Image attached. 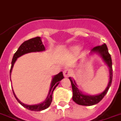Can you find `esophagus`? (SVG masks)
Returning a JSON list of instances; mask_svg holds the SVG:
<instances>
[{
	"mask_svg": "<svg viewBox=\"0 0 121 121\" xmlns=\"http://www.w3.org/2000/svg\"><path fill=\"white\" fill-rule=\"evenodd\" d=\"M73 73L72 69L70 68H66L64 71V75L65 78H68L69 76H71V74Z\"/></svg>",
	"mask_w": 121,
	"mask_h": 121,
	"instance_id": "obj_1",
	"label": "esophagus"
}]
</instances>
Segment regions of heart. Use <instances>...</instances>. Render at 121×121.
I'll return each instance as SVG.
<instances>
[{
	"label": "heart",
	"instance_id": "heart-1",
	"mask_svg": "<svg viewBox=\"0 0 121 121\" xmlns=\"http://www.w3.org/2000/svg\"><path fill=\"white\" fill-rule=\"evenodd\" d=\"M74 48L75 49H77V48H78V47H74Z\"/></svg>",
	"mask_w": 121,
	"mask_h": 121
}]
</instances>
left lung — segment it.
Wrapping results in <instances>:
<instances>
[{"label": "left lung", "mask_w": 121, "mask_h": 121, "mask_svg": "<svg viewBox=\"0 0 121 121\" xmlns=\"http://www.w3.org/2000/svg\"><path fill=\"white\" fill-rule=\"evenodd\" d=\"M95 53L100 56L102 60L108 66L109 69V83L107 85V87H106L105 91L102 92L101 93H99L98 95H91L84 94L78 89V85L76 84V82L73 78H69L71 81L72 91H73V97L72 99L73 101L75 102L78 105L84 106H91L98 103L99 102L101 101L104 96L107 94V93L109 90V87H111V85L112 83V60L111 55L109 54L108 48L107 47L105 43L103 44L101 46L95 47L93 48L90 52V54Z\"/></svg>", "instance_id": "1"}]
</instances>
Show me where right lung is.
<instances>
[{
  "instance_id": "add662e5",
  "label": "right lung",
  "mask_w": 121,
  "mask_h": 121,
  "mask_svg": "<svg viewBox=\"0 0 121 121\" xmlns=\"http://www.w3.org/2000/svg\"><path fill=\"white\" fill-rule=\"evenodd\" d=\"M45 50H46V48L43 46L40 37H36V38L30 39L28 40H26L24 42H23L20 45V46L18 48V50L16 52L15 54H14V56L12 57V65H11V68H10V75H11L14 64L16 62L17 58L22 56V55L28 54L30 52H43ZM64 78L62 72H60L58 74L54 75L52 78V80L51 85H50V91H49L46 99L42 103H40L39 104H36V105H26V104L23 103L17 98V97L16 96L13 90H12V91H13L14 95L15 98L16 99V100L24 107H25L30 111H40L44 110L50 107L52 103V94H53L54 89L60 83V81L61 79H63ZM10 81H11V79H10Z\"/></svg>"
}]
</instances>
